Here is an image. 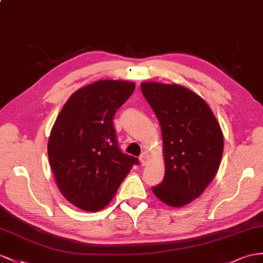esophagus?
<instances>
[{
	"label": "esophagus",
	"instance_id": "1",
	"mask_svg": "<svg viewBox=\"0 0 263 263\" xmlns=\"http://www.w3.org/2000/svg\"><path fill=\"white\" fill-rule=\"evenodd\" d=\"M140 162H141V164H142L143 166H145V165L149 164L150 159H149V157L146 156V154H142V156L140 157Z\"/></svg>",
	"mask_w": 263,
	"mask_h": 263
}]
</instances>
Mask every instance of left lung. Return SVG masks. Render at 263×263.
<instances>
[{"label": "left lung", "instance_id": "1", "mask_svg": "<svg viewBox=\"0 0 263 263\" xmlns=\"http://www.w3.org/2000/svg\"><path fill=\"white\" fill-rule=\"evenodd\" d=\"M141 90L162 131L164 179L152 187L157 198L182 208L199 198L217 174L223 133L199 94L177 83L142 82Z\"/></svg>", "mask_w": 263, "mask_h": 263}]
</instances>
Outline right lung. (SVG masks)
<instances>
[{"label":"right lung","mask_w":263,"mask_h":263,"mask_svg":"<svg viewBox=\"0 0 263 263\" xmlns=\"http://www.w3.org/2000/svg\"><path fill=\"white\" fill-rule=\"evenodd\" d=\"M136 83L99 80L77 90L66 101L49 137L48 156L63 197L86 212L110 203L139 160L121 152L113 118Z\"/></svg>","instance_id":"add662e5"}]
</instances>
